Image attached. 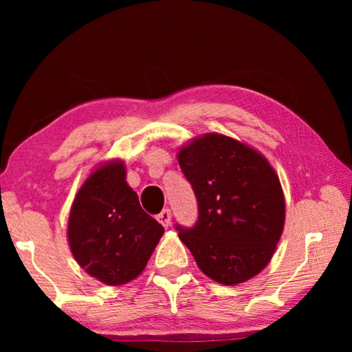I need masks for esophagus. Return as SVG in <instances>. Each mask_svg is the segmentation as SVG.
<instances>
[{"label": "esophagus", "mask_w": 352, "mask_h": 352, "mask_svg": "<svg viewBox=\"0 0 352 352\" xmlns=\"http://www.w3.org/2000/svg\"><path fill=\"white\" fill-rule=\"evenodd\" d=\"M170 217H172V214H170V210H168V208H166V210H163L162 212L158 214L157 216V220L160 223H162L164 228H168V226L170 225Z\"/></svg>", "instance_id": "1"}]
</instances>
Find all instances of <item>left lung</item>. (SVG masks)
Segmentation results:
<instances>
[{
	"label": "left lung",
	"instance_id": "1",
	"mask_svg": "<svg viewBox=\"0 0 352 352\" xmlns=\"http://www.w3.org/2000/svg\"><path fill=\"white\" fill-rule=\"evenodd\" d=\"M192 186L199 217L175 225L199 269L234 285L264 269L283 234L285 204L276 172L259 152L219 133H208L178 152Z\"/></svg>",
	"mask_w": 352,
	"mask_h": 352
}]
</instances>
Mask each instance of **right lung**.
<instances>
[{
	"instance_id": "1",
	"label": "right lung",
	"mask_w": 352,
	"mask_h": 352,
	"mask_svg": "<svg viewBox=\"0 0 352 352\" xmlns=\"http://www.w3.org/2000/svg\"><path fill=\"white\" fill-rule=\"evenodd\" d=\"M163 233L162 223L142 210L127 184L122 162L94 170L71 206V253L104 284L121 285L138 276Z\"/></svg>"
}]
</instances>
